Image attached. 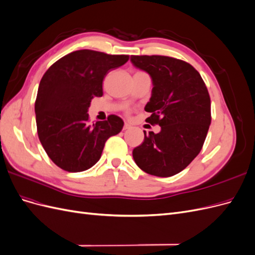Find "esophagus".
Wrapping results in <instances>:
<instances>
[{"instance_id":"obj_1","label":"esophagus","mask_w":255,"mask_h":255,"mask_svg":"<svg viewBox=\"0 0 255 255\" xmlns=\"http://www.w3.org/2000/svg\"><path fill=\"white\" fill-rule=\"evenodd\" d=\"M128 128H130V126L128 125V123H125V126H123V129L127 130V129H128Z\"/></svg>"}]
</instances>
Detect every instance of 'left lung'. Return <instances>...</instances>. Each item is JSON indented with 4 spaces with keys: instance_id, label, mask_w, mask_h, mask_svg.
Instances as JSON below:
<instances>
[{
    "instance_id": "8db88e82",
    "label": "left lung",
    "mask_w": 255,
    "mask_h": 255,
    "mask_svg": "<svg viewBox=\"0 0 255 255\" xmlns=\"http://www.w3.org/2000/svg\"><path fill=\"white\" fill-rule=\"evenodd\" d=\"M132 64L151 76L153 88L145 119L160 132L144 133L133 150L136 165L144 172L167 177L181 172L202 149L211 125V99L196 69L183 60L160 56H130Z\"/></svg>"
}]
</instances>
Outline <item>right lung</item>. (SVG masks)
I'll list each match as a JSON object with an SVG mask.
<instances>
[{"instance_id": "obj_1", "label": "right lung", "mask_w": 255, "mask_h": 255, "mask_svg": "<svg viewBox=\"0 0 255 255\" xmlns=\"http://www.w3.org/2000/svg\"><path fill=\"white\" fill-rule=\"evenodd\" d=\"M128 55L91 50L74 51L54 63L42 76L35 102L39 140L53 163L69 172L91 168L101 157L106 140L117 135L123 120L111 115L89 125L94 97H102V83Z\"/></svg>"}]
</instances>
